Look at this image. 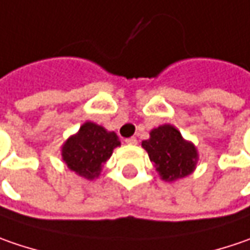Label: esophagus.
<instances>
[{
  "label": "esophagus",
  "instance_id": "obj_1",
  "mask_svg": "<svg viewBox=\"0 0 250 250\" xmlns=\"http://www.w3.org/2000/svg\"><path fill=\"white\" fill-rule=\"evenodd\" d=\"M125 142H126L128 145H136V144H138L136 138H133V136H132V138H128V139H125Z\"/></svg>",
  "mask_w": 250,
  "mask_h": 250
}]
</instances>
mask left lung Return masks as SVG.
Listing matches in <instances>:
<instances>
[{
  "label": "left lung",
  "mask_w": 250,
  "mask_h": 250,
  "mask_svg": "<svg viewBox=\"0 0 250 250\" xmlns=\"http://www.w3.org/2000/svg\"><path fill=\"white\" fill-rule=\"evenodd\" d=\"M142 147L165 181H176L191 174L198 160L195 146L168 124L152 129L150 138L142 142Z\"/></svg>",
  "instance_id": "left-lung-1"
}]
</instances>
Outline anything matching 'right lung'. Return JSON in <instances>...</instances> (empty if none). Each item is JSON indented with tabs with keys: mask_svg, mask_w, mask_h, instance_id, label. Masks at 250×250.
Listing matches in <instances>:
<instances>
[{
	"mask_svg": "<svg viewBox=\"0 0 250 250\" xmlns=\"http://www.w3.org/2000/svg\"><path fill=\"white\" fill-rule=\"evenodd\" d=\"M119 145L115 132H108L94 122H85L62 146V157L76 174L93 180L100 176L104 163Z\"/></svg>",
	"mask_w": 250,
	"mask_h": 250,
	"instance_id": "right-lung-1",
	"label": "right lung"
}]
</instances>
